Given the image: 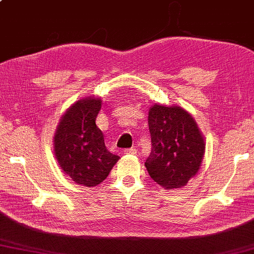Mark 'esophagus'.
<instances>
[{"label": "esophagus", "instance_id": "esophagus-1", "mask_svg": "<svg viewBox=\"0 0 254 254\" xmlns=\"http://www.w3.org/2000/svg\"><path fill=\"white\" fill-rule=\"evenodd\" d=\"M124 153H126V154H130V155H135V154H137V149H135V148H127V149H124Z\"/></svg>", "mask_w": 254, "mask_h": 254}]
</instances>
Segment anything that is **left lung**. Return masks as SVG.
Here are the masks:
<instances>
[{
    "label": "left lung",
    "mask_w": 254,
    "mask_h": 254,
    "mask_svg": "<svg viewBox=\"0 0 254 254\" xmlns=\"http://www.w3.org/2000/svg\"><path fill=\"white\" fill-rule=\"evenodd\" d=\"M152 151L145 166L162 188L184 187L198 173L205 142L197 123L181 107L154 105L148 113Z\"/></svg>",
    "instance_id": "8db88e82"
}]
</instances>
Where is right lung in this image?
I'll return each mask as SVG.
<instances>
[{
	"label": "right lung",
	"mask_w": 254,
	"mask_h": 254,
	"mask_svg": "<svg viewBox=\"0 0 254 254\" xmlns=\"http://www.w3.org/2000/svg\"><path fill=\"white\" fill-rule=\"evenodd\" d=\"M100 108V99L79 100L62 116L54 137L60 167L74 183L87 188L105 181L120 159L107 149L95 124Z\"/></svg>",
	"instance_id": "right-lung-1"
}]
</instances>
